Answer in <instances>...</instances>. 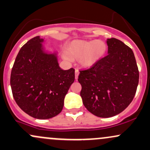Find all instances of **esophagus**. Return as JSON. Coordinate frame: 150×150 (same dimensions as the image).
Instances as JSON below:
<instances>
[{"label":"esophagus","mask_w":150,"mask_h":150,"mask_svg":"<svg viewBox=\"0 0 150 150\" xmlns=\"http://www.w3.org/2000/svg\"><path fill=\"white\" fill-rule=\"evenodd\" d=\"M79 73H80V72H79V70L78 69H75V79H78V75H79Z\"/></svg>","instance_id":"34e87169"}]
</instances>
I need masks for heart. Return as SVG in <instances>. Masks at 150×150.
<instances>
[{
  "label": "heart",
  "mask_w": 150,
  "mask_h": 150,
  "mask_svg": "<svg viewBox=\"0 0 150 150\" xmlns=\"http://www.w3.org/2000/svg\"><path fill=\"white\" fill-rule=\"evenodd\" d=\"M106 44L102 40L74 41L67 49V53L64 55L65 60L79 59V62L85 67L90 66L105 55Z\"/></svg>",
  "instance_id": "b5f03b06"
}]
</instances>
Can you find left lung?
<instances>
[{
    "mask_svg": "<svg viewBox=\"0 0 150 150\" xmlns=\"http://www.w3.org/2000/svg\"><path fill=\"white\" fill-rule=\"evenodd\" d=\"M108 54L88 69L80 70V96L85 108L100 117H110L129 106L139 83L134 53L118 39L107 40Z\"/></svg>",
    "mask_w": 150,
    "mask_h": 150,
    "instance_id": "8db88e82",
    "label": "left lung"
}]
</instances>
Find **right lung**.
I'll list each match as a JSON object with an SVG mask.
<instances>
[{"label":"right lung","instance_id":"add662e5","mask_svg":"<svg viewBox=\"0 0 150 150\" xmlns=\"http://www.w3.org/2000/svg\"><path fill=\"white\" fill-rule=\"evenodd\" d=\"M39 36L20 50L11 75L15 101L26 114L50 119L62 111L64 99L75 80V69L63 70L55 55L42 52Z\"/></svg>","mask_w":150,"mask_h":150}]
</instances>
